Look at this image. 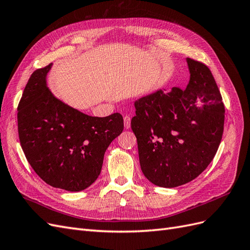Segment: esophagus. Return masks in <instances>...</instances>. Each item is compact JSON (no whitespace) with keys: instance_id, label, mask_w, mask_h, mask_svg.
I'll list each match as a JSON object with an SVG mask.
<instances>
[{"instance_id":"esophagus-1","label":"esophagus","mask_w":250,"mask_h":250,"mask_svg":"<svg viewBox=\"0 0 250 250\" xmlns=\"http://www.w3.org/2000/svg\"><path fill=\"white\" fill-rule=\"evenodd\" d=\"M130 123H131V119L129 116H125L124 117V126L126 129H128V128L130 127Z\"/></svg>"}]
</instances>
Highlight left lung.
Returning <instances> with one entry per match:
<instances>
[{
	"instance_id": "8db88e82",
	"label": "left lung",
	"mask_w": 250,
	"mask_h": 250,
	"mask_svg": "<svg viewBox=\"0 0 250 250\" xmlns=\"http://www.w3.org/2000/svg\"><path fill=\"white\" fill-rule=\"evenodd\" d=\"M186 89H160L134 102L131 120L141 169L155 186L175 188L195 179L217 152L224 128V104L213 74L187 58Z\"/></svg>"
}]
</instances>
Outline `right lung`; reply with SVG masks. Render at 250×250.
<instances>
[{
  "instance_id": "obj_1",
  "label": "right lung",
  "mask_w": 250,
  "mask_h": 250,
  "mask_svg": "<svg viewBox=\"0 0 250 250\" xmlns=\"http://www.w3.org/2000/svg\"><path fill=\"white\" fill-rule=\"evenodd\" d=\"M51 65L37 69L28 80L18 106L19 138L44 183L78 192L100 175L105 151L123 131V117H90L58 100L47 87Z\"/></svg>"
}]
</instances>
